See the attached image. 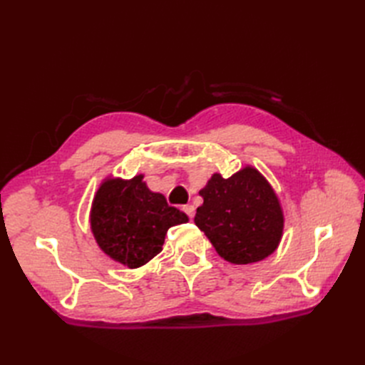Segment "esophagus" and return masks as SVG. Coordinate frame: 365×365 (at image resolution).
Returning a JSON list of instances; mask_svg holds the SVG:
<instances>
[{"instance_id":"esophagus-1","label":"esophagus","mask_w":365,"mask_h":365,"mask_svg":"<svg viewBox=\"0 0 365 365\" xmlns=\"http://www.w3.org/2000/svg\"><path fill=\"white\" fill-rule=\"evenodd\" d=\"M182 212L187 215V216H189L190 219L193 217V215H195V207L193 205H189V204H187V205H184L182 207Z\"/></svg>"}]
</instances>
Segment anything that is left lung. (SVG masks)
Instances as JSON below:
<instances>
[{
	"label": "left lung",
	"mask_w": 365,
	"mask_h": 365,
	"mask_svg": "<svg viewBox=\"0 0 365 365\" xmlns=\"http://www.w3.org/2000/svg\"><path fill=\"white\" fill-rule=\"evenodd\" d=\"M195 224L204 231L227 262L248 264L277 248L283 233V212L268 181L252 168L230 178L215 173L200 192Z\"/></svg>",
	"instance_id": "obj_1"
}]
</instances>
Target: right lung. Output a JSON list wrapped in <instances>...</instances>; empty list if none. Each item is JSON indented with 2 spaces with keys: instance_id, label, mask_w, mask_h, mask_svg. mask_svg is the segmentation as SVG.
Here are the masks:
<instances>
[{
  "instance_id": "obj_1",
  "label": "right lung",
  "mask_w": 365,
  "mask_h": 365,
  "mask_svg": "<svg viewBox=\"0 0 365 365\" xmlns=\"http://www.w3.org/2000/svg\"><path fill=\"white\" fill-rule=\"evenodd\" d=\"M187 220L161 193L148 189L143 175L129 181H105L91 208V230L98 247L128 268H138L155 257L168 230Z\"/></svg>"
}]
</instances>
